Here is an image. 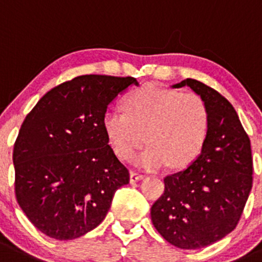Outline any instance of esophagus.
<instances>
[{
	"label": "esophagus",
	"instance_id": "esophagus-1",
	"mask_svg": "<svg viewBox=\"0 0 262 262\" xmlns=\"http://www.w3.org/2000/svg\"><path fill=\"white\" fill-rule=\"evenodd\" d=\"M143 177H145V176L141 174V173L130 172V182H137V181H141Z\"/></svg>",
	"mask_w": 262,
	"mask_h": 262
}]
</instances>
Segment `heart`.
<instances>
[{"instance_id":"1","label":"heart","mask_w":262,"mask_h":262,"mask_svg":"<svg viewBox=\"0 0 262 262\" xmlns=\"http://www.w3.org/2000/svg\"><path fill=\"white\" fill-rule=\"evenodd\" d=\"M124 107L110 110L103 119L110 143L120 158H130L146 138L150 146L133 159L137 167L145 169L168 164L183 168L202 151L209 112L196 93L146 85L132 92Z\"/></svg>"}]
</instances>
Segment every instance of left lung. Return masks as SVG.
I'll list each match as a JSON object with an SVG mask.
<instances>
[{
    "label": "left lung",
    "mask_w": 262,
    "mask_h": 262,
    "mask_svg": "<svg viewBox=\"0 0 262 262\" xmlns=\"http://www.w3.org/2000/svg\"><path fill=\"white\" fill-rule=\"evenodd\" d=\"M186 85L208 107V133L191 164L164 178V194L151 207V220L170 244L199 249L235 229L252 189L253 164L251 142L230 102L194 79L173 88Z\"/></svg>",
    "instance_id": "obj_1"
}]
</instances>
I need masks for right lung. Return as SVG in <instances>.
<instances>
[{"instance_id": "right-lung-1", "label": "right lung", "mask_w": 262, "mask_h": 262, "mask_svg": "<svg viewBox=\"0 0 262 262\" xmlns=\"http://www.w3.org/2000/svg\"><path fill=\"white\" fill-rule=\"evenodd\" d=\"M134 77L84 75L53 88L27 115L14 145L15 195L41 233L80 238L106 217L129 170L108 145L107 107Z\"/></svg>"}]
</instances>
